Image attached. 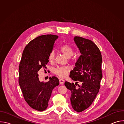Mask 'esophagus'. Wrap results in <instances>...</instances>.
Returning <instances> with one entry per match:
<instances>
[{"instance_id":"1","label":"esophagus","mask_w":124,"mask_h":124,"mask_svg":"<svg viewBox=\"0 0 124 124\" xmlns=\"http://www.w3.org/2000/svg\"><path fill=\"white\" fill-rule=\"evenodd\" d=\"M59 82H60V84H62L64 82V80L63 79H59Z\"/></svg>"}]
</instances>
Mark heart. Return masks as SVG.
I'll use <instances>...</instances> for the list:
<instances>
[{"instance_id":"obj_1","label":"heart","mask_w":124,"mask_h":124,"mask_svg":"<svg viewBox=\"0 0 124 124\" xmlns=\"http://www.w3.org/2000/svg\"><path fill=\"white\" fill-rule=\"evenodd\" d=\"M60 51L64 54L68 58L71 57L74 53L73 48L70 46L65 44L62 45L59 48ZM55 59V53L54 51H51L48 55V60L49 62L52 63ZM70 72V68L67 66L57 67L54 69L53 72L60 78H64L68 75Z\"/></svg>"}]
</instances>
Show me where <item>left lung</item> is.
<instances>
[{
    "label": "left lung",
    "mask_w": 124,
    "mask_h": 124,
    "mask_svg": "<svg viewBox=\"0 0 124 124\" xmlns=\"http://www.w3.org/2000/svg\"><path fill=\"white\" fill-rule=\"evenodd\" d=\"M81 55L70 77L76 82H65L71 91L70 102L74 110L80 112L89 108L97 95L102 78V57L98 47L92 41L81 37H74ZM80 82L79 85L78 83ZM78 85V87L76 86Z\"/></svg>",
    "instance_id": "8db88e82"
}]
</instances>
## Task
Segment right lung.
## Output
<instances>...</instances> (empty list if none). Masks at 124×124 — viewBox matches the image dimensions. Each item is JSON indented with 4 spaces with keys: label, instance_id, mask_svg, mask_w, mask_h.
Segmentation results:
<instances>
[{
    "label": "right lung",
    "instance_id": "obj_1",
    "mask_svg": "<svg viewBox=\"0 0 124 124\" xmlns=\"http://www.w3.org/2000/svg\"><path fill=\"white\" fill-rule=\"evenodd\" d=\"M58 37L44 35L31 41L23 50L19 64V82L24 99L31 108L40 111L46 109L52 90L59 84L55 77L40 82L38 74L41 69L46 68L48 55Z\"/></svg>",
    "mask_w": 124,
    "mask_h": 124
}]
</instances>
